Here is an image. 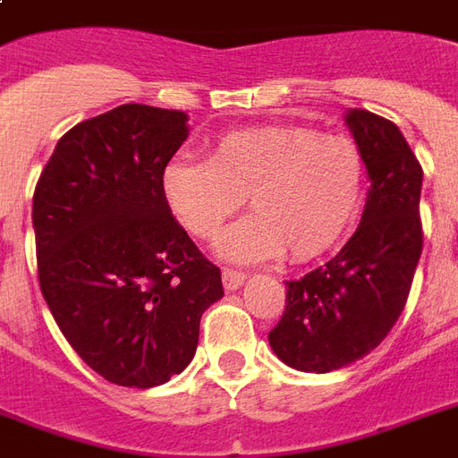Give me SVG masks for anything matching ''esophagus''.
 <instances>
[{
	"instance_id": "34e87169",
	"label": "esophagus",
	"mask_w": 458,
	"mask_h": 458,
	"mask_svg": "<svg viewBox=\"0 0 458 458\" xmlns=\"http://www.w3.org/2000/svg\"><path fill=\"white\" fill-rule=\"evenodd\" d=\"M244 280H247V273L235 271V268H223V287L228 293H237L244 285Z\"/></svg>"
}]
</instances>
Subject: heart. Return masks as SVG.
I'll return each mask as SVG.
<instances>
[{
  "label": "heart",
  "mask_w": 458,
  "mask_h": 458,
  "mask_svg": "<svg viewBox=\"0 0 458 458\" xmlns=\"http://www.w3.org/2000/svg\"><path fill=\"white\" fill-rule=\"evenodd\" d=\"M165 207L199 240H214L250 199L254 216L221 237L230 261H266L287 251L311 261L344 240L366 197V161L347 138L297 125L223 135L207 161L175 157L161 171Z\"/></svg>",
  "instance_id": "obj_1"
}]
</instances>
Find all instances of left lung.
I'll use <instances>...</instances> for the list:
<instances>
[{"label":"left lung","mask_w":458,"mask_h":458,"mask_svg":"<svg viewBox=\"0 0 458 458\" xmlns=\"http://www.w3.org/2000/svg\"><path fill=\"white\" fill-rule=\"evenodd\" d=\"M344 123L370 180L361 223L337 257L287 283L285 313L268 333L280 361L304 373L349 366L387 337L423 250V168L402 131L366 109H349Z\"/></svg>","instance_id":"left-lung-1"}]
</instances>
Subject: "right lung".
<instances>
[{
	"instance_id": "add662e5",
	"label": "right lung",
	"mask_w": 458,
	"mask_h": 458,
	"mask_svg": "<svg viewBox=\"0 0 458 458\" xmlns=\"http://www.w3.org/2000/svg\"><path fill=\"white\" fill-rule=\"evenodd\" d=\"M187 132L182 111L116 106L56 142L32 197L42 297L82 361L123 387L182 373L223 297L218 266L161 194Z\"/></svg>"
}]
</instances>
